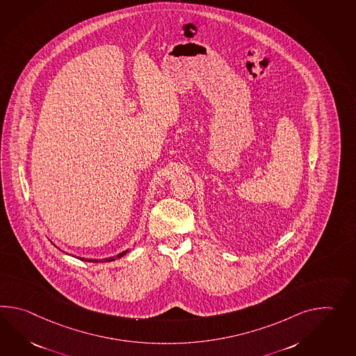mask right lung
<instances>
[{
  "mask_svg": "<svg viewBox=\"0 0 356 356\" xmlns=\"http://www.w3.org/2000/svg\"><path fill=\"white\" fill-rule=\"evenodd\" d=\"M127 252H129V250H125V252H122V253H120V254H118V255H116V257H118V258H122V257H124V255H125V254H127ZM115 259H116V258H115V257H111V258H104V259H101V261H115ZM93 263H98V261H97V259H93Z\"/></svg>",
  "mask_w": 356,
  "mask_h": 356,
  "instance_id": "obj_1",
  "label": "right lung"
}]
</instances>
